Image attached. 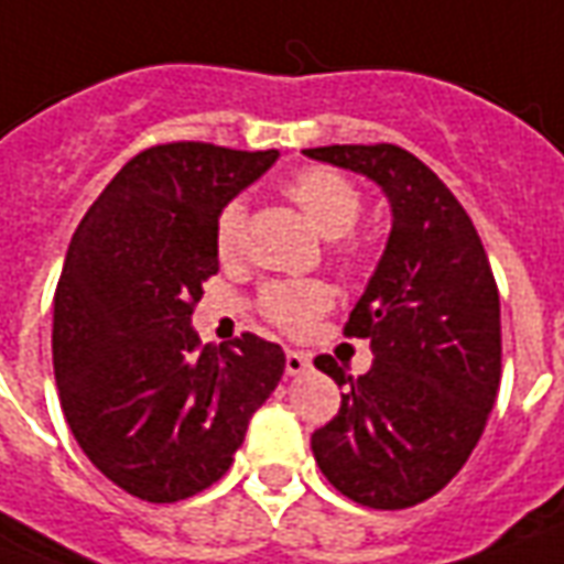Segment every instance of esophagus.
I'll use <instances>...</instances> for the list:
<instances>
[{"instance_id":"obj_1","label":"esophagus","mask_w":564,"mask_h":564,"mask_svg":"<svg viewBox=\"0 0 564 564\" xmlns=\"http://www.w3.org/2000/svg\"><path fill=\"white\" fill-rule=\"evenodd\" d=\"M311 369V357L305 350H286V376H305Z\"/></svg>"}]
</instances>
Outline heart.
Segmentation results:
<instances>
[{"mask_svg":"<svg viewBox=\"0 0 564 564\" xmlns=\"http://www.w3.org/2000/svg\"><path fill=\"white\" fill-rule=\"evenodd\" d=\"M286 195L308 216L311 226L323 238H338L333 256L341 269L354 271L366 256V243L348 238L354 223L364 210V195L348 176L329 167H305L286 183ZM216 256L223 262H235L243 250V204L231 200L216 216L214 228ZM333 305V290L323 281H271L259 293V308L283 333H302Z\"/></svg>","mask_w":564,"mask_h":564,"instance_id":"heart-1","label":"heart"}]
</instances>
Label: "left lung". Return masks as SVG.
Masks as SVG:
<instances>
[{"mask_svg":"<svg viewBox=\"0 0 564 564\" xmlns=\"http://www.w3.org/2000/svg\"><path fill=\"white\" fill-rule=\"evenodd\" d=\"M305 155L366 173L393 210L384 256L345 323L376 360L357 378L326 354L314 360L348 391L311 448L345 498L405 510L446 488L486 431L501 384L498 283L467 210L412 152L376 143Z\"/></svg>","mask_w":564,"mask_h":564,"instance_id":"8db88e82","label":"left lung"}]
</instances>
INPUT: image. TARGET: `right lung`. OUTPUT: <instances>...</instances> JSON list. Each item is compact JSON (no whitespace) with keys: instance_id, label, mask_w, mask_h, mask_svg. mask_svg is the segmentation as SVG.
Listing matches in <instances>:
<instances>
[{"instance_id":"add662e5","label":"right lung","mask_w":564,"mask_h":564,"mask_svg":"<svg viewBox=\"0 0 564 564\" xmlns=\"http://www.w3.org/2000/svg\"><path fill=\"white\" fill-rule=\"evenodd\" d=\"M278 149L161 143L90 204L54 290L51 357L66 424L90 464L149 503L223 479L283 376L281 345H200L192 311L219 271L216 216Z\"/></svg>"}]
</instances>
